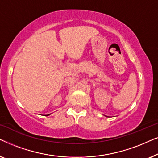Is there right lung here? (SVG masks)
Returning a JSON list of instances; mask_svg holds the SVG:
<instances>
[{"instance_id":"right-lung-1","label":"right lung","mask_w":158,"mask_h":158,"mask_svg":"<svg viewBox=\"0 0 158 158\" xmlns=\"http://www.w3.org/2000/svg\"><path fill=\"white\" fill-rule=\"evenodd\" d=\"M49 114H48V115H47V116H49Z\"/></svg>"}]
</instances>
